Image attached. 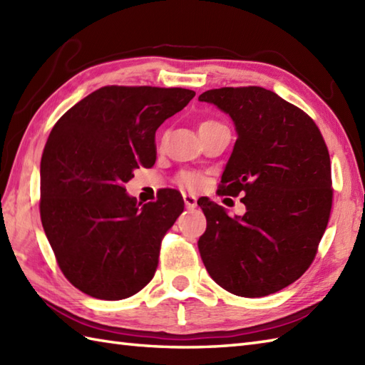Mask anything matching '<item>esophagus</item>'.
<instances>
[{
  "label": "esophagus",
  "instance_id": "obj_1",
  "mask_svg": "<svg viewBox=\"0 0 365 365\" xmlns=\"http://www.w3.org/2000/svg\"><path fill=\"white\" fill-rule=\"evenodd\" d=\"M183 200H185V205H187V208H196L197 207V200L196 197L192 195H187V192H183Z\"/></svg>",
  "mask_w": 365,
  "mask_h": 365
}]
</instances>
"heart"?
Returning <instances> with one entry per match:
<instances>
[{
  "label": "heart",
  "mask_w": 365,
  "mask_h": 365,
  "mask_svg": "<svg viewBox=\"0 0 365 365\" xmlns=\"http://www.w3.org/2000/svg\"><path fill=\"white\" fill-rule=\"evenodd\" d=\"M215 125H221L220 122L216 120H204L202 123H200L199 128H205V127H215ZM180 183L183 185V187L187 188H197L200 185V177L196 175V174H182L180 175Z\"/></svg>",
  "instance_id": "obj_1"
}]
</instances>
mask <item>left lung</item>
I'll list each match as a JSON object with an SVG mask.
<instances>
[{
    "instance_id": "8db88e82",
    "label": "left lung",
    "mask_w": 365,
    "mask_h": 365,
    "mask_svg": "<svg viewBox=\"0 0 365 365\" xmlns=\"http://www.w3.org/2000/svg\"><path fill=\"white\" fill-rule=\"evenodd\" d=\"M230 115L237 141L221 177L222 195L238 196L243 216L197 204L207 229L197 246L213 281L238 297L285 289L311 267L328 226L331 160L319 127L294 105L259 86L199 96Z\"/></svg>"
}]
</instances>
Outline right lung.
Wrapping results in <instances>:
<instances>
[{"instance_id": "obj_1", "label": "right lung", "mask_w": 365, "mask_h": 365, "mask_svg": "<svg viewBox=\"0 0 365 365\" xmlns=\"http://www.w3.org/2000/svg\"><path fill=\"white\" fill-rule=\"evenodd\" d=\"M195 96L182 88L105 86L53 127L41 160V220L61 271L89 297L118 301L152 281L183 199L163 190L141 205L123 185L139 166L155 165V131Z\"/></svg>"}]
</instances>
